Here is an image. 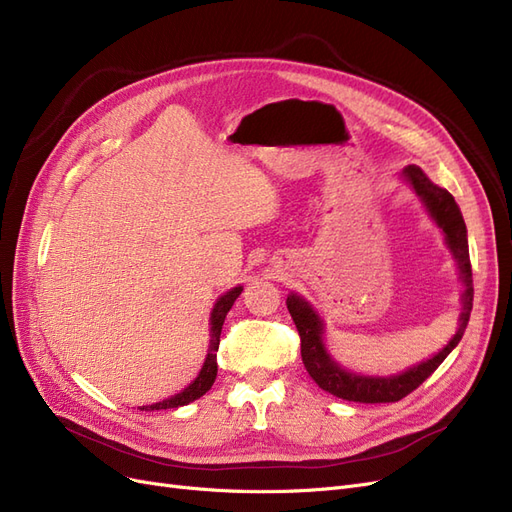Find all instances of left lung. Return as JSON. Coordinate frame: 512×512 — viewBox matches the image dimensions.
<instances>
[{
    "label": "left lung",
    "instance_id": "left-lung-1",
    "mask_svg": "<svg viewBox=\"0 0 512 512\" xmlns=\"http://www.w3.org/2000/svg\"><path fill=\"white\" fill-rule=\"evenodd\" d=\"M402 175L404 180L413 186L415 195L424 201L432 220L443 228L445 241L449 245L453 258L457 260V269H460V279L464 284V294H462L464 311L460 315V328H457V332L453 334V339L430 360L419 362L417 366L404 370L400 375L364 377V375L349 373V370L341 368L330 358L322 339L324 337L322 317L317 315V311L305 301L303 296L290 294L286 305L296 324L298 337H301V356H303L307 373L324 392L349 402H366V404L398 402L404 396H409L434 373L440 364H443V360L451 354L453 347L462 341L464 330L470 320L474 290H472V269H470V254H468V235H466L462 211L457 207L455 199L451 197V192L432 184L428 180V175L419 167L409 165L402 171Z\"/></svg>",
    "mask_w": 512,
    "mask_h": 512
}]
</instances>
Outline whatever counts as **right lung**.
Returning <instances> with one entry per match:
<instances>
[{
	"instance_id": "right-lung-1",
	"label": "right lung",
	"mask_w": 512,
	"mask_h": 512,
	"mask_svg": "<svg viewBox=\"0 0 512 512\" xmlns=\"http://www.w3.org/2000/svg\"><path fill=\"white\" fill-rule=\"evenodd\" d=\"M241 286L228 290L226 294H222L216 305H214V311H211V330H209V349H207V358L203 362V368L199 377L192 381L186 390H182L180 394H175L163 402H156V404H148V407H142V411H161V409H178V407H184V404L192 402L201 398L205 392H209V387L214 385L216 381V375H218V360H216V351L220 347V332H222V324H224V317L226 313L231 311L233 303L237 301V296L241 294Z\"/></svg>"
}]
</instances>
